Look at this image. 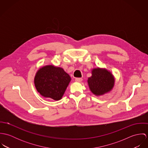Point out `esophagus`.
<instances>
[{"mask_svg":"<svg viewBox=\"0 0 148 148\" xmlns=\"http://www.w3.org/2000/svg\"><path fill=\"white\" fill-rule=\"evenodd\" d=\"M83 80L82 78H76L75 79V81L76 82H82Z\"/></svg>","mask_w":148,"mask_h":148,"instance_id":"34e87169","label":"esophagus"}]
</instances>
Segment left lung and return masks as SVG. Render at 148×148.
<instances>
[{
  "label": "left lung",
  "mask_w": 148,
  "mask_h": 148,
  "mask_svg": "<svg viewBox=\"0 0 148 148\" xmlns=\"http://www.w3.org/2000/svg\"><path fill=\"white\" fill-rule=\"evenodd\" d=\"M90 91L96 96H100L110 92L114 86V78L110 72L103 68H94L92 76L88 79Z\"/></svg>",
  "instance_id": "left-lung-1"
}]
</instances>
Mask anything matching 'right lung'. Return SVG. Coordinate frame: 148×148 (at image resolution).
I'll list each match as a JSON object with an SVG mask.
<instances>
[{"label":"right lung","instance_id":"obj_1","mask_svg":"<svg viewBox=\"0 0 148 148\" xmlns=\"http://www.w3.org/2000/svg\"><path fill=\"white\" fill-rule=\"evenodd\" d=\"M71 78L63 69L48 65L40 68L36 73L34 83L38 92L44 97L60 100Z\"/></svg>","mask_w":148,"mask_h":148}]
</instances>
